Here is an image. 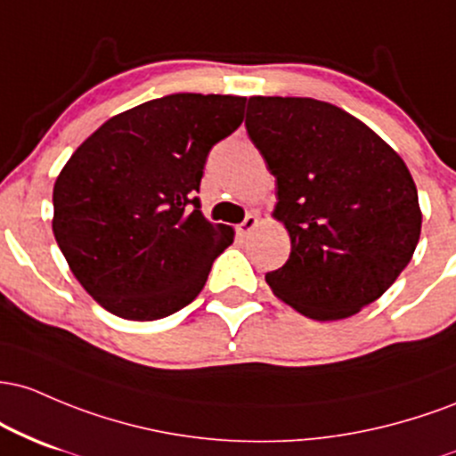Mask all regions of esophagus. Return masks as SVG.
<instances>
[{
	"label": "esophagus",
	"instance_id": "obj_1",
	"mask_svg": "<svg viewBox=\"0 0 456 456\" xmlns=\"http://www.w3.org/2000/svg\"><path fill=\"white\" fill-rule=\"evenodd\" d=\"M256 226H258V217H256V215H254V213H249V215H248V217H245V219H243V222H241V224H239L237 232H239V234H241V237H248V234H249V232H252V230H254Z\"/></svg>",
	"mask_w": 456,
	"mask_h": 456
}]
</instances>
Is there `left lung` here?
<instances>
[{
  "label": "left lung",
  "mask_w": 456,
  "mask_h": 456,
  "mask_svg": "<svg viewBox=\"0 0 456 456\" xmlns=\"http://www.w3.org/2000/svg\"><path fill=\"white\" fill-rule=\"evenodd\" d=\"M245 129L275 176L273 217L290 256L265 275L314 321H338L386 293L416 252L422 213L405 161L340 107L252 96Z\"/></svg>",
  "instance_id": "8db88e82"
}]
</instances>
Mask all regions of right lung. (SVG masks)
I'll use <instances>...</instances> for the list:
<instances>
[{
    "mask_svg": "<svg viewBox=\"0 0 456 456\" xmlns=\"http://www.w3.org/2000/svg\"><path fill=\"white\" fill-rule=\"evenodd\" d=\"M243 96L170 94L122 111L73 152L53 187V234L79 284L129 321L185 308L232 228L200 211L211 148L243 122Z\"/></svg>",
    "mask_w": 456,
    "mask_h": 456,
    "instance_id": "add662e5",
    "label": "right lung"
}]
</instances>
